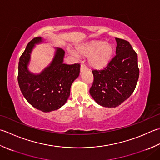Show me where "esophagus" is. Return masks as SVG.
<instances>
[{"instance_id":"obj_1","label":"esophagus","mask_w":160,"mask_h":160,"mask_svg":"<svg viewBox=\"0 0 160 160\" xmlns=\"http://www.w3.org/2000/svg\"><path fill=\"white\" fill-rule=\"evenodd\" d=\"M87 70V67H86L84 64H81V67H80V72L82 73V72H84Z\"/></svg>"}]
</instances>
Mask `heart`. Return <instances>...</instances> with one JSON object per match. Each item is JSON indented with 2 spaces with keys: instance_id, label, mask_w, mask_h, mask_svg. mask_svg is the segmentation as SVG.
Here are the masks:
<instances>
[{
  "instance_id": "b5f03b06",
  "label": "heart",
  "mask_w": 160,
  "mask_h": 160,
  "mask_svg": "<svg viewBox=\"0 0 160 160\" xmlns=\"http://www.w3.org/2000/svg\"><path fill=\"white\" fill-rule=\"evenodd\" d=\"M78 54L89 58V64L95 69L107 67L114 53V46L99 40L92 41L78 47Z\"/></svg>"
}]
</instances>
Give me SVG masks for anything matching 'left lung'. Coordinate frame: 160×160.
Listing matches in <instances>:
<instances>
[{
  "instance_id": "1",
  "label": "left lung",
  "mask_w": 160,
  "mask_h": 160,
  "mask_svg": "<svg viewBox=\"0 0 160 160\" xmlns=\"http://www.w3.org/2000/svg\"><path fill=\"white\" fill-rule=\"evenodd\" d=\"M115 57L102 70H93V82L89 93L98 105L116 108L135 89L139 69L137 55L126 40L116 38Z\"/></svg>"
}]
</instances>
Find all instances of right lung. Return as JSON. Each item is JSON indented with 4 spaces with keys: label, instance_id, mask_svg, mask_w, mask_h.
<instances>
[{
    "label": "right lung",
    "instance_id": "1",
    "mask_svg": "<svg viewBox=\"0 0 160 160\" xmlns=\"http://www.w3.org/2000/svg\"><path fill=\"white\" fill-rule=\"evenodd\" d=\"M42 42V37H35L28 43L18 62V82L27 101L43 112L56 110L63 106L70 96L71 87L79 76V63H63L64 51L56 48L51 63L39 74L28 69L34 44Z\"/></svg>",
    "mask_w": 160,
    "mask_h": 160
}]
</instances>
